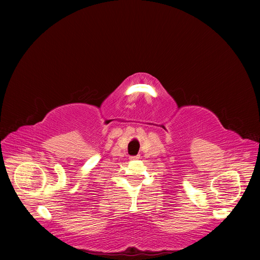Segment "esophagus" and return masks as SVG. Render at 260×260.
Listing matches in <instances>:
<instances>
[{
  "label": "esophagus",
  "mask_w": 260,
  "mask_h": 260,
  "mask_svg": "<svg viewBox=\"0 0 260 260\" xmlns=\"http://www.w3.org/2000/svg\"><path fill=\"white\" fill-rule=\"evenodd\" d=\"M140 158V156L138 155V156H132L129 159H139Z\"/></svg>",
  "instance_id": "esophagus-1"
}]
</instances>
